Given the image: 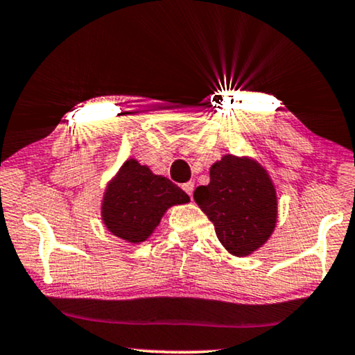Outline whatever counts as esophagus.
Returning a JSON list of instances; mask_svg holds the SVG:
<instances>
[{
  "label": "esophagus",
  "mask_w": 355,
  "mask_h": 355,
  "mask_svg": "<svg viewBox=\"0 0 355 355\" xmlns=\"http://www.w3.org/2000/svg\"><path fill=\"white\" fill-rule=\"evenodd\" d=\"M182 188H183V191H184V193H187L189 198H191V196H193V191H194V183H193V182L183 183V187H182Z\"/></svg>",
  "instance_id": "obj_1"
}]
</instances>
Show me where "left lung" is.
<instances>
[{
  "instance_id": "obj_1",
  "label": "left lung",
  "mask_w": 355,
  "mask_h": 355,
  "mask_svg": "<svg viewBox=\"0 0 355 355\" xmlns=\"http://www.w3.org/2000/svg\"><path fill=\"white\" fill-rule=\"evenodd\" d=\"M194 201L233 256H248L270 236L277 194L266 171L248 157L223 156L211 167V183L194 189Z\"/></svg>"
}]
</instances>
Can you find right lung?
<instances>
[{
    "label": "right lung",
    "mask_w": 355,
    "mask_h": 355,
    "mask_svg": "<svg viewBox=\"0 0 355 355\" xmlns=\"http://www.w3.org/2000/svg\"><path fill=\"white\" fill-rule=\"evenodd\" d=\"M188 201V194L168 178L154 175L137 161H127L109 183L103 220L116 236L139 243L153 233L168 207Z\"/></svg>",
    "instance_id": "obj_1"
}]
</instances>
